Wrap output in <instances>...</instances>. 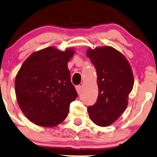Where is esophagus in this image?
Listing matches in <instances>:
<instances>
[{
  "label": "esophagus",
  "mask_w": 157,
  "mask_h": 157,
  "mask_svg": "<svg viewBox=\"0 0 157 157\" xmlns=\"http://www.w3.org/2000/svg\"><path fill=\"white\" fill-rule=\"evenodd\" d=\"M81 86H76V90H77L78 94H80V92H81Z\"/></svg>",
  "instance_id": "34e87169"
}]
</instances>
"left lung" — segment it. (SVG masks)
<instances>
[{"label": "left lung", "instance_id": "obj_1", "mask_svg": "<svg viewBox=\"0 0 157 157\" xmlns=\"http://www.w3.org/2000/svg\"><path fill=\"white\" fill-rule=\"evenodd\" d=\"M86 56L96 69L98 87L97 101L87 108L89 116L98 126H108L128 105V95L134 85L132 70L126 58L110 46L90 47Z\"/></svg>", "mask_w": 157, "mask_h": 157}]
</instances>
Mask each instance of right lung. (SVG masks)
Listing matches in <instances>:
<instances>
[{
	"label": "right lung",
	"instance_id": "1",
	"mask_svg": "<svg viewBox=\"0 0 157 157\" xmlns=\"http://www.w3.org/2000/svg\"><path fill=\"white\" fill-rule=\"evenodd\" d=\"M75 50L56 47L40 49L26 59L16 74L15 91L22 113L40 126H56L65 120L77 97L67 62Z\"/></svg>",
	"mask_w": 157,
	"mask_h": 157
}]
</instances>
